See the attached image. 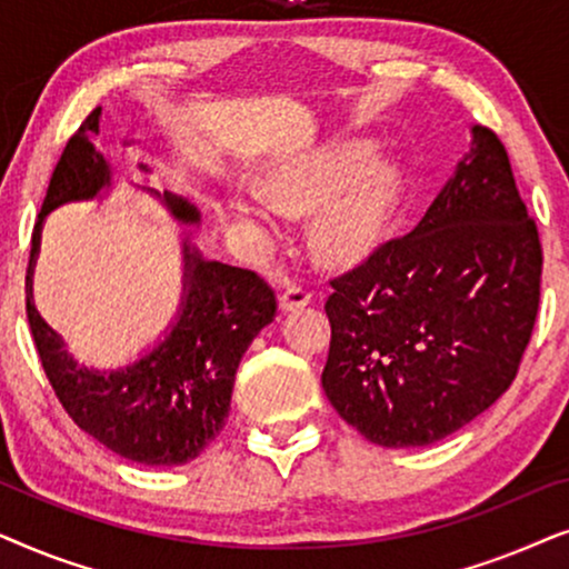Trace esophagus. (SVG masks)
<instances>
[{
    "label": "esophagus",
    "instance_id": "esophagus-1",
    "mask_svg": "<svg viewBox=\"0 0 569 569\" xmlns=\"http://www.w3.org/2000/svg\"><path fill=\"white\" fill-rule=\"evenodd\" d=\"M308 302H310V292L302 290V287H287V290L279 295V310H282V313L306 308Z\"/></svg>",
    "mask_w": 569,
    "mask_h": 569
}]
</instances>
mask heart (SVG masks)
<instances>
[{"instance_id":"b5f03b06","label":"heart","mask_w":569,"mask_h":569,"mask_svg":"<svg viewBox=\"0 0 569 569\" xmlns=\"http://www.w3.org/2000/svg\"><path fill=\"white\" fill-rule=\"evenodd\" d=\"M403 181L391 160L370 142L326 147L277 168L256 189L236 186L220 199L228 222L253 224L261 238L274 236V212H315L310 246L323 261L352 267L388 238L401 207Z\"/></svg>"}]
</instances>
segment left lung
I'll list each match as a JSON object with an SVG mask.
<instances>
[{"label": "left lung", "mask_w": 569, "mask_h": 569, "mask_svg": "<svg viewBox=\"0 0 569 569\" xmlns=\"http://www.w3.org/2000/svg\"><path fill=\"white\" fill-rule=\"evenodd\" d=\"M331 287L321 383L370 442L432 446L492 407L516 380L541 290L539 230L495 131L473 123L417 228Z\"/></svg>", "instance_id": "obj_1"}]
</instances>
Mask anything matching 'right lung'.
<instances>
[{
  "instance_id": "add662e5",
  "label": "right lung",
  "mask_w": 569,
  "mask_h": 569,
  "mask_svg": "<svg viewBox=\"0 0 569 569\" xmlns=\"http://www.w3.org/2000/svg\"><path fill=\"white\" fill-rule=\"evenodd\" d=\"M98 129L100 108L84 119L53 168L30 243L26 277L30 331L49 383L80 430L134 463L183 466L224 427L238 365L256 333L274 321L277 300L253 271L204 259L183 232L181 302L158 345L111 370L77 362L61 333L38 313L33 269L43 222L53 209L106 199L113 191V170L96 147ZM139 170L150 173L147 166ZM131 186L158 199L183 228L201 222L199 209L189 199L154 191L147 181Z\"/></svg>"
}]
</instances>
